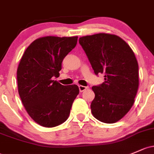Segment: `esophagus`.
I'll return each instance as SVG.
<instances>
[{"instance_id":"obj_1","label":"esophagus","mask_w":154,"mask_h":154,"mask_svg":"<svg viewBox=\"0 0 154 154\" xmlns=\"http://www.w3.org/2000/svg\"><path fill=\"white\" fill-rule=\"evenodd\" d=\"M79 89H80V92H82V91H84L85 90L87 89V87L83 86V85H79Z\"/></svg>"}]
</instances>
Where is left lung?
I'll use <instances>...</instances> for the list:
<instances>
[{
  "mask_svg": "<svg viewBox=\"0 0 154 154\" xmlns=\"http://www.w3.org/2000/svg\"><path fill=\"white\" fill-rule=\"evenodd\" d=\"M95 74H104L105 82L93 86L91 104L100 122L114 123L130 111L139 87V66L135 54L125 40L115 35L99 33L79 39Z\"/></svg>",
  "mask_w": 154,
  "mask_h": 154,
  "instance_id": "obj_1",
  "label": "left lung"
}]
</instances>
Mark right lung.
<instances>
[{"instance_id":"right-lung-1","label":"right lung","mask_w":154,"mask_h":154,"mask_svg":"<svg viewBox=\"0 0 154 154\" xmlns=\"http://www.w3.org/2000/svg\"><path fill=\"white\" fill-rule=\"evenodd\" d=\"M77 36H46L34 40L24 51L17 71L23 105L36 123L52 128L69 118L78 95L77 85H63L60 76L64 57L76 46Z\"/></svg>"}]
</instances>
